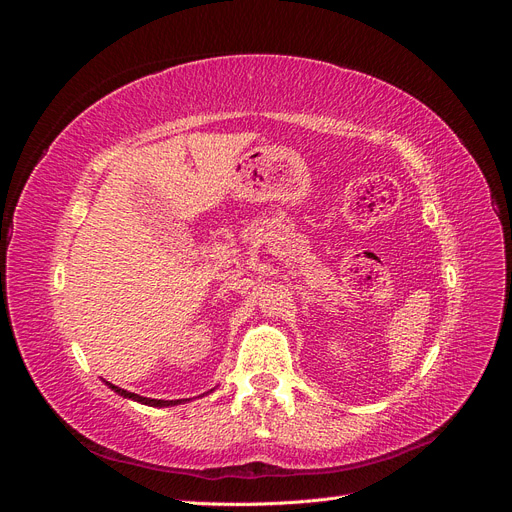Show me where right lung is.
Segmentation results:
<instances>
[{
	"mask_svg": "<svg viewBox=\"0 0 512 512\" xmlns=\"http://www.w3.org/2000/svg\"><path fill=\"white\" fill-rule=\"evenodd\" d=\"M108 384V389H113L117 395H121V397H126V399H134V401H138V404H145V406H153V408H164V406H177V404H181V399H151V397H143V395H136V393H130V391H123V389H119V386H115V384H111V382H106Z\"/></svg>",
	"mask_w": 512,
	"mask_h": 512,
	"instance_id": "add662e5",
	"label": "right lung"
}]
</instances>
